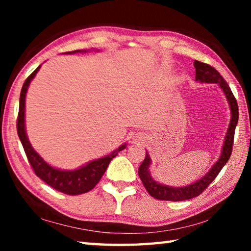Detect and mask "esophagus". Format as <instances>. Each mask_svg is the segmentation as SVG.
<instances>
[{"label": "esophagus", "instance_id": "1", "mask_svg": "<svg viewBox=\"0 0 251 251\" xmlns=\"http://www.w3.org/2000/svg\"><path fill=\"white\" fill-rule=\"evenodd\" d=\"M137 139H138V138H136V141H137Z\"/></svg>", "mask_w": 251, "mask_h": 251}]
</instances>
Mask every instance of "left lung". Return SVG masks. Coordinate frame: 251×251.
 <instances>
[{"mask_svg":"<svg viewBox=\"0 0 251 251\" xmlns=\"http://www.w3.org/2000/svg\"><path fill=\"white\" fill-rule=\"evenodd\" d=\"M194 66L195 69H196V77H195V79H196L197 82L219 85L220 90L223 91L224 95L228 101L229 108H230V122H229L227 133L226 136H225L219 158L214 165H212V167L205 174V175L189 185L174 187L160 184V182L156 181L151 175V158L150 154H148V151H146L145 159H144L141 166L138 168V175L139 178H141L144 187H145L147 192L150 193L151 196L156 199H159V201H181L197 197L198 195H201L203 190L207 188L208 185L217 177L219 172L222 171V168L226 165L231 155L233 136H235V129L238 124V116H239L237 100L232 94L230 87L228 86L226 80H225L223 76L218 73L217 70H215L212 66L199 61H195Z\"/></svg>","mask_w":251,"mask_h":251,"instance_id":"obj_1","label":"left lung"}]
</instances>
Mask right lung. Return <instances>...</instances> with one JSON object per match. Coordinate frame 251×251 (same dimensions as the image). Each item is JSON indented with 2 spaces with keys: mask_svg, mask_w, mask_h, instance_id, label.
<instances>
[{
  "mask_svg": "<svg viewBox=\"0 0 251 251\" xmlns=\"http://www.w3.org/2000/svg\"><path fill=\"white\" fill-rule=\"evenodd\" d=\"M95 52H100V50L92 49ZM90 50H76L73 52H67L64 54H76V53H87ZM41 65L28 76L23 84L22 91L20 95V109L18 117V134L20 141L22 143L25 154L27 159L33 167L34 172L40 177L42 180L45 181L49 186L52 187L55 190L64 193L67 195H80L90 192L100 181L101 176L104 175L106 169L114 157L117 156L118 152L125 150L127 143L114 150L108 155H105L100 158L93 159L88 163L82 165L76 169H62L54 167L45 161L42 156L34 150L31 143L28 141L26 134V127H25V99H26V93L28 86L33 78L35 77L37 72L40 71Z\"/></svg>",
  "mask_w": 251,
  "mask_h": 251,
  "instance_id": "right-lung-1",
  "label": "right lung"
}]
</instances>
